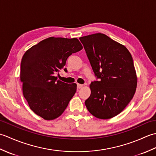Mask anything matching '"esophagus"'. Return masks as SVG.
<instances>
[{
    "label": "esophagus",
    "instance_id": "1",
    "mask_svg": "<svg viewBox=\"0 0 156 156\" xmlns=\"http://www.w3.org/2000/svg\"><path fill=\"white\" fill-rule=\"evenodd\" d=\"M83 86H84V84H77V88H78V89H80V88H81L82 87H83Z\"/></svg>",
    "mask_w": 156,
    "mask_h": 156
}]
</instances>
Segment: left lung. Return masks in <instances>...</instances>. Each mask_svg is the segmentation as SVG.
<instances>
[{"mask_svg": "<svg viewBox=\"0 0 156 156\" xmlns=\"http://www.w3.org/2000/svg\"><path fill=\"white\" fill-rule=\"evenodd\" d=\"M79 39L99 79L91 82V94L85 105L94 117L111 119L120 113L134 96L137 80L133 58L124 45L105 34Z\"/></svg>", "mask_w": 156, "mask_h": 156, "instance_id": "1", "label": "left lung"}]
</instances>
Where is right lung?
<instances>
[{"mask_svg": "<svg viewBox=\"0 0 156 156\" xmlns=\"http://www.w3.org/2000/svg\"><path fill=\"white\" fill-rule=\"evenodd\" d=\"M83 48L78 39L49 37L25 53L20 78L23 96L29 107L45 120L59 117L76 91L75 83L58 80L55 74L64 68L69 55Z\"/></svg>", "mask_w": 156, "mask_h": 156, "instance_id": "right-lung-1", "label": "right lung"}]
</instances>
